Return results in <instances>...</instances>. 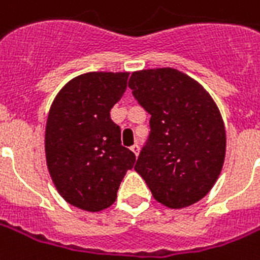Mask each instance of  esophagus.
<instances>
[{"mask_svg":"<svg viewBox=\"0 0 260 260\" xmlns=\"http://www.w3.org/2000/svg\"><path fill=\"white\" fill-rule=\"evenodd\" d=\"M131 150L134 151V154H135V155L139 154V146H138V145L132 146V147H131Z\"/></svg>","mask_w":260,"mask_h":260,"instance_id":"obj_1","label":"esophagus"}]
</instances>
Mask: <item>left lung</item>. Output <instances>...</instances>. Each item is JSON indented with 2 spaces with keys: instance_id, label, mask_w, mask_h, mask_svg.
Here are the masks:
<instances>
[{
  "instance_id": "left-lung-1",
  "label": "left lung",
  "mask_w": 260,
  "mask_h": 260,
  "mask_svg": "<svg viewBox=\"0 0 260 260\" xmlns=\"http://www.w3.org/2000/svg\"><path fill=\"white\" fill-rule=\"evenodd\" d=\"M128 86L151 115L135 171L159 204L193 205L211 191L224 162L226 129L218 105L199 81L172 67L134 71Z\"/></svg>"
}]
</instances>
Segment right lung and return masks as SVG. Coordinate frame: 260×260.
Masks as SVG:
<instances>
[{
  "instance_id": "obj_1",
  "label": "right lung",
  "mask_w": 260,
  "mask_h": 260,
  "mask_svg": "<svg viewBox=\"0 0 260 260\" xmlns=\"http://www.w3.org/2000/svg\"><path fill=\"white\" fill-rule=\"evenodd\" d=\"M128 71H89L71 78L52 102L45 158L57 193L73 207L101 212L113 205L135 154L121 145L111 107L126 89Z\"/></svg>"
}]
</instances>
